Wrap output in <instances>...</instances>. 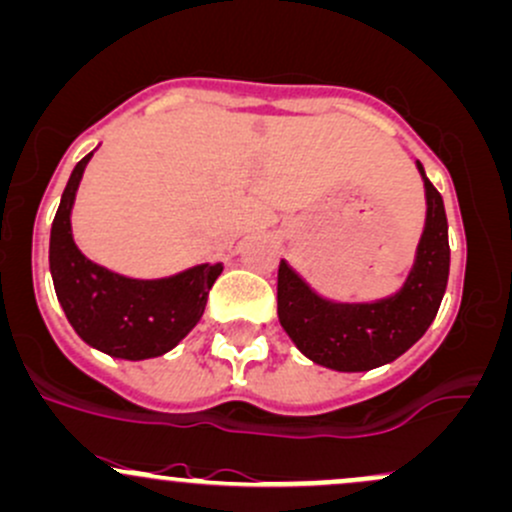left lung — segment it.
<instances>
[{
  "mask_svg": "<svg viewBox=\"0 0 512 512\" xmlns=\"http://www.w3.org/2000/svg\"><path fill=\"white\" fill-rule=\"evenodd\" d=\"M415 167L425 187V226L401 289L376 301H335L279 262V323L296 350L320 367L369 372L391 364L423 338L440 311L449 277L445 204L423 165Z\"/></svg>",
  "mask_w": 512,
  "mask_h": 512,
  "instance_id": "left-lung-1",
  "label": "left lung"
}]
</instances>
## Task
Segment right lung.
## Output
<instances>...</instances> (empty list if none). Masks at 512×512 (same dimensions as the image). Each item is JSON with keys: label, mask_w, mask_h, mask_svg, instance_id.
<instances>
[{"label": "right lung", "mask_w": 512, "mask_h": 512, "mask_svg": "<svg viewBox=\"0 0 512 512\" xmlns=\"http://www.w3.org/2000/svg\"><path fill=\"white\" fill-rule=\"evenodd\" d=\"M94 153L72 170L50 228V277L75 333L94 350L140 362L174 350L204 316L223 265H196L172 277L133 279L82 255L72 238V206Z\"/></svg>", "instance_id": "obj_1"}]
</instances>
